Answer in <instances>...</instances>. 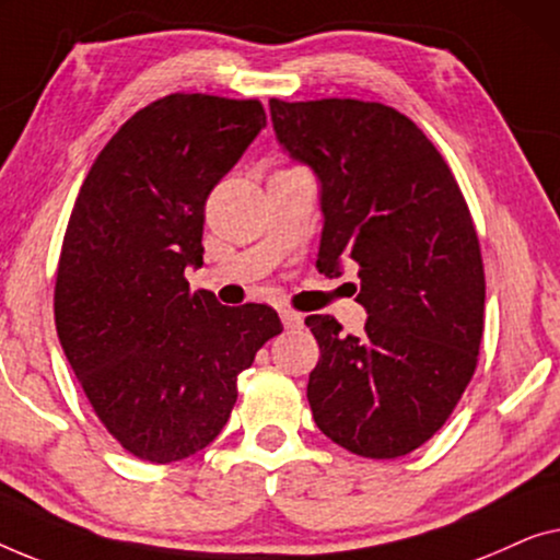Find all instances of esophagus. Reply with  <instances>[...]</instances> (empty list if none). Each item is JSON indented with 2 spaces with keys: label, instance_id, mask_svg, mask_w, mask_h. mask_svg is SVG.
Returning <instances> with one entry per match:
<instances>
[{
  "label": "esophagus",
  "instance_id": "obj_1",
  "mask_svg": "<svg viewBox=\"0 0 560 560\" xmlns=\"http://www.w3.org/2000/svg\"><path fill=\"white\" fill-rule=\"evenodd\" d=\"M279 317H281L283 327H287V329H302L304 327L302 314H296V312H291V310H281Z\"/></svg>",
  "mask_w": 560,
  "mask_h": 560
}]
</instances>
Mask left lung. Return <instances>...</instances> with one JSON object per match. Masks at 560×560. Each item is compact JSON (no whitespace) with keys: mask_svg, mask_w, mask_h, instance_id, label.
<instances>
[{"mask_svg":"<svg viewBox=\"0 0 560 560\" xmlns=\"http://www.w3.org/2000/svg\"><path fill=\"white\" fill-rule=\"evenodd\" d=\"M291 160L319 179L317 269L360 266L362 335L329 314L306 327L322 358L310 373L319 431L352 454L396 459L444 427L471 381L485 327L482 254L452 170L396 108L355 98H271Z\"/></svg>","mask_w":560,"mask_h":560,"instance_id":"left-lung-1","label":"left lung"}]
</instances>
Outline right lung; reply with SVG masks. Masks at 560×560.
Instances as JSON below:
<instances>
[{"instance_id": "right-lung-1", "label": "right lung", "mask_w": 560, "mask_h": 560, "mask_svg": "<svg viewBox=\"0 0 560 560\" xmlns=\"http://www.w3.org/2000/svg\"><path fill=\"white\" fill-rule=\"evenodd\" d=\"M266 126L258 101L172 93L101 149L62 238L55 327L93 411L139 459L170 464L223 431L238 375L281 332L266 304L192 291L205 202Z\"/></svg>"}]
</instances>
